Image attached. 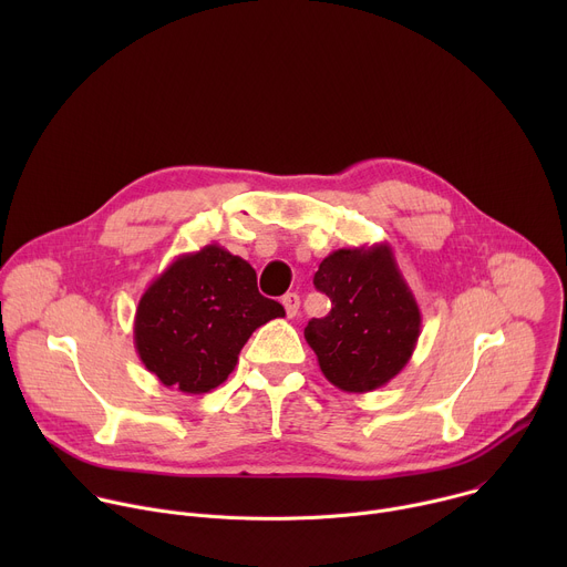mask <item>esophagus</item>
<instances>
[{"mask_svg":"<svg viewBox=\"0 0 567 567\" xmlns=\"http://www.w3.org/2000/svg\"><path fill=\"white\" fill-rule=\"evenodd\" d=\"M282 307L287 311V318H293L298 313V307H300V296L298 293L282 296Z\"/></svg>","mask_w":567,"mask_h":567,"instance_id":"esophagus-1","label":"esophagus"}]
</instances>
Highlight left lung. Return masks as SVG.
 Segmentation results:
<instances>
[{
  "label": "left lung",
  "mask_w": 567,
  "mask_h": 567,
  "mask_svg": "<svg viewBox=\"0 0 567 567\" xmlns=\"http://www.w3.org/2000/svg\"><path fill=\"white\" fill-rule=\"evenodd\" d=\"M313 285L332 300V309L307 322L305 339L332 385L370 392L406 368L420 339L422 313L390 245L330 254Z\"/></svg>",
  "instance_id": "obj_1"
}]
</instances>
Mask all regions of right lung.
<instances>
[{"instance_id": "obj_1", "label": "right lung", "mask_w": 567, "mask_h": 567, "mask_svg": "<svg viewBox=\"0 0 567 567\" xmlns=\"http://www.w3.org/2000/svg\"><path fill=\"white\" fill-rule=\"evenodd\" d=\"M256 269L219 245L184 254L152 280L134 316L141 363L186 394L215 390L233 372L239 350L280 302L258 291Z\"/></svg>"}]
</instances>
